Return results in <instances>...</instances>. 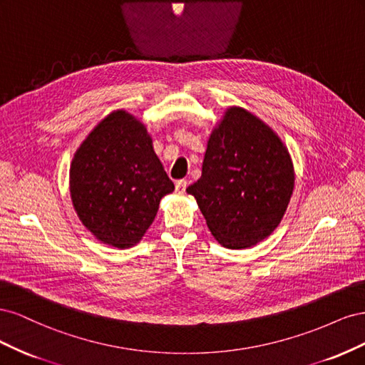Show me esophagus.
<instances>
[{"label": "esophagus", "instance_id": "esophagus-1", "mask_svg": "<svg viewBox=\"0 0 365 365\" xmlns=\"http://www.w3.org/2000/svg\"><path fill=\"white\" fill-rule=\"evenodd\" d=\"M175 189H176V193L182 195V193L185 192V189H187V181H185V180L176 181V182H175Z\"/></svg>", "mask_w": 365, "mask_h": 365}]
</instances>
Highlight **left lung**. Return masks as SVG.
<instances>
[{
    "instance_id": "8db88e82",
    "label": "left lung",
    "mask_w": 365,
    "mask_h": 365,
    "mask_svg": "<svg viewBox=\"0 0 365 365\" xmlns=\"http://www.w3.org/2000/svg\"><path fill=\"white\" fill-rule=\"evenodd\" d=\"M289 152L245 109L228 108L207 143L202 175L187 187L220 245L244 250L277 228L294 190Z\"/></svg>"
}]
</instances>
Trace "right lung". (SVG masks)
I'll return each instance as SVG.
<instances>
[{
	"instance_id": "obj_1",
	"label": "right lung",
	"mask_w": 365,
	"mask_h": 365,
	"mask_svg": "<svg viewBox=\"0 0 365 365\" xmlns=\"http://www.w3.org/2000/svg\"><path fill=\"white\" fill-rule=\"evenodd\" d=\"M173 190L146 126L126 111L105 117L71 161L70 193L77 216L98 240L115 248L138 244L161 197Z\"/></svg>"
}]
</instances>
